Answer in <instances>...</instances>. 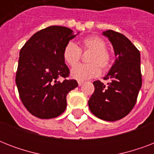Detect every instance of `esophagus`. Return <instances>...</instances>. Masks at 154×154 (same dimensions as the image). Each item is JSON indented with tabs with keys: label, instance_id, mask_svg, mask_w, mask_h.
Here are the masks:
<instances>
[{
	"label": "esophagus",
	"instance_id": "34e87169",
	"mask_svg": "<svg viewBox=\"0 0 154 154\" xmlns=\"http://www.w3.org/2000/svg\"><path fill=\"white\" fill-rule=\"evenodd\" d=\"M82 85H83V82H81V81H78V85H79V86H82Z\"/></svg>",
	"mask_w": 154,
	"mask_h": 154
}]
</instances>
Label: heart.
Segmentation results:
<instances>
[{"label":"heart","instance_id":"obj_1","mask_svg":"<svg viewBox=\"0 0 154 154\" xmlns=\"http://www.w3.org/2000/svg\"><path fill=\"white\" fill-rule=\"evenodd\" d=\"M82 49H80L74 42H69L65 45L63 49V59L68 65L71 67L78 63L82 50H90L92 53L88 61L89 64L78 65L71 71V76L78 81H86L96 77L101 73V69L106 70L111 64V57L106 50V43L101 37L97 36L85 37L81 42Z\"/></svg>","mask_w":154,"mask_h":154}]
</instances>
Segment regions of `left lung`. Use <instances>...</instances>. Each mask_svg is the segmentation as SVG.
<instances>
[{
    "label": "left lung",
    "mask_w": 154,
    "mask_h": 154,
    "mask_svg": "<svg viewBox=\"0 0 154 154\" xmlns=\"http://www.w3.org/2000/svg\"><path fill=\"white\" fill-rule=\"evenodd\" d=\"M103 35L111 42L116 59L104 77L109 82L93 83L95 90L88 104L96 117L114 122L129 114L136 104L142 83L141 56L138 49L122 33L109 29L104 31Z\"/></svg>",
    "instance_id": "obj_1"
}]
</instances>
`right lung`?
<instances>
[{"label": "right lung", "mask_w": 154, "mask_h": 154, "mask_svg": "<svg viewBox=\"0 0 154 154\" xmlns=\"http://www.w3.org/2000/svg\"><path fill=\"white\" fill-rule=\"evenodd\" d=\"M77 34L53 25L32 35L20 49L16 84L23 105L35 117H58L66 109L67 94L78 86L76 80L57 81L69 75L63 49Z\"/></svg>", "instance_id": "obj_1"}]
</instances>
